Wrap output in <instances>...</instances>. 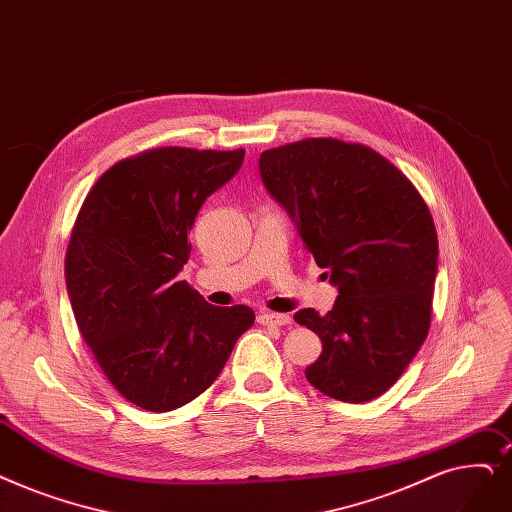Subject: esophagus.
Instances as JSON below:
<instances>
[{
	"label": "esophagus",
	"mask_w": 512,
	"mask_h": 512,
	"mask_svg": "<svg viewBox=\"0 0 512 512\" xmlns=\"http://www.w3.org/2000/svg\"><path fill=\"white\" fill-rule=\"evenodd\" d=\"M257 322L263 326H288L291 324V316L274 314V311H261V314L257 316Z\"/></svg>",
	"instance_id": "1"
}]
</instances>
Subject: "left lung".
I'll use <instances>...</instances> for the list:
<instances>
[{"mask_svg":"<svg viewBox=\"0 0 512 512\" xmlns=\"http://www.w3.org/2000/svg\"><path fill=\"white\" fill-rule=\"evenodd\" d=\"M259 173L339 288L328 314H295L322 341L307 381L339 402H370L404 374L431 326L437 232L429 207L379 152L335 138L265 150Z\"/></svg>","mask_w":512,"mask_h":512,"instance_id":"obj_1","label":"left lung"}]
</instances>
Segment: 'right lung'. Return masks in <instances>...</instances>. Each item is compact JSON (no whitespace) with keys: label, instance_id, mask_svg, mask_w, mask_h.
<instances>
[{"label":"right lung","instance_id":"obj_1","mask_svg":"<svg viewBox=\"0 0 512 512\" xmlns=\"http://www.w3.org/2000/svg\"><path fill=\"white\" fill-rule=\"evenodd\" d=\"M244 150L152 148L102 173L85 196L64 259L81 337L106 379L148 412L207 391L244 330L247 305L215 307L186 280L188 232Z\"/></svg>","mask_w":512,"mask_h":512}]
</instances>
